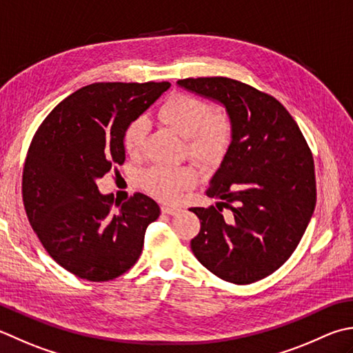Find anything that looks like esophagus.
I'll return each mask as SVG.
<instances>
[{
  "label": "esophagus",
  "instance_id": "1",
  "mask_svg": "<svg viewBox=\"0 0 353 353\" xmlns=\"http://www.w3.org/2000/svg\"><path fill=\"white\" fill-rule=\"evenodd\" d=\"M161 210L163 214H168V216H174V214L181 212V208H179V206H170V205H162Z\"/></svg>",
  "mask_w": 353,
  "mask_h": 353
}]
</instances>
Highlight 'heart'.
Returning a JSON list of instances; mask_svg holds the SVG:
<instances>
[{
    "label": "heart",
    "instance_id": "1",
    "mask_svg": "<svg viewBox=\"0 0 353 353\" xmlns=\"http://www.w3.org/2000/svg\"><path fill=\"white\" fill-rule=\"evenodd\" d=\"M161 121L186 139L188 154L205 167L220 163L232 137V123L223 112H211L205 101L191 94H174L159 110ZM148 121L139 117L123 133V148L130 156L142 151ZM196 171L191 167H153L143 174V188L151 196L172 202L182 191L194 186Z\"/></svg>",
    "mask_w": 353,
    "mask_h": 353
}]
</instances>
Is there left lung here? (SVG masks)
<instances>
[{
  "instance_id": "obj_1",
  "label": "left lung",
  "mask_w": 353,
  "mask_h": 353,
  "mask_svg": "<svg viewBox=\"0 0 353 353\" xmlns=\"http://www.w3.org/2000/svg\"><path fill=\"white\" fill-rule=\"evenodd\" d=\"M177 85L220 103L232 123L231 143L206 190L219 200L216 208L190 210L200 219L191 251L217 277L250 285L277 271L306 231L316 200L312 154L272 96L222 76Z\"/></svg>"
}]
</instances>
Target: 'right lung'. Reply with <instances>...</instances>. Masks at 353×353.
<instances>
[{
	"instance_id": "right-lung-1",
	"label": "right lung",
	"mask_w": 353,
	"mask_h": 353,
	"mask_svg": "<svg viewBox=\"0 0 353 353\" xmlns=\"http://www.w3.org/2000/svg\"><path fill=\"white\" fill-rule=\"evenodd\" d=\"M170 82H96L52 110L33 136L23 172L29 222L48 255L76 277L108 281L141 257L161 208L136 192L112 210L96 181L125 161L123 133Z\"/></svg>"
}]
</instances>
